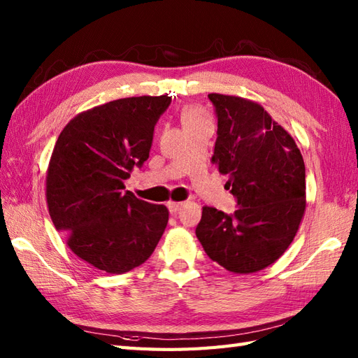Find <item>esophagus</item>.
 Returning a JSON list of instances; mask_svg holds the SVG:
<instances>
[{"instance_id": "1", "label": "esophagus", "mask_w": 358, "mask_h": 358, "mask_svg": "<svg viewBox=\"0 0 358 358\" xmlns=\"http://www.w3.org/2000/svg\"><path fill=\"white\" fill-rule=\"evenodd\" d=\"M183 203H179V201H170L167 206H169V210L170 213H176L180 208H182Z\"/></svg>"}]
</instances>
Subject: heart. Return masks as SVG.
<instances>
[{
    "label": "heart",
    "mask_w": 358,
    "mask_h": 358,
    "mask_svg": "<svg viewBox=\"0 0 358 358\" xmlns=\"http://www.w3.org/2000/svg\"><path fill=\"white\" fill-rule=\"evenodd\" d=\"M208 115L204 113L203 109H200L199 106H187L183 107V110L180 113V121L183 127L194 125V124H200L203 121H208Z\"/></svg>",
    "instance_id": "1"
}]
</instances>
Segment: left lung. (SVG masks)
<instances>
[{"label": "left lung", "mask_w": 358, "mask_h": 358, "mask_svg": "<svg viewBox=\"0 0 358 358\" xmlns=\"http://www.w3.org/2000/svg\"><path fill=\"white\" fill-rule=\"evenodd\" d=\"M218 117L212 162L239 209L204 206L196 234L213 262L233 273L273 264L299 230L306 209L305 162L292 138L263 106L209 94Z\"/></svg>", "instance_id": "left-lung-1"}]
</instances>
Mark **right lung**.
<instances>
[{
  "label": "right lung",
  "instance_id": "obj_1",
  "mask_svg": "<svg viewBox=\"0 0 358 358\" xmlns=\"http://www.w3.org/2000/svg\"><path fill=\"white\" fill-rule=\"evenodd\" d=\"M171 99L129 96L79 113L64 127L46 173L55 229L71 251L106 273L121 275L152 255L169 222L164 204L125 191L149 158L154 128Z\"/></svg>",
  "mask_w": 358,
  "mask_h": 358
}]
</instances>
